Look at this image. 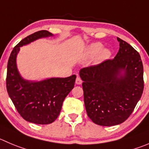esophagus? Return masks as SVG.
<instances>
[{
  "instance_id": "34e87169",
  "label": "esophagus",
  "mask_w": 149,
  "mask_h": 149,
  "mask_svg": "<svg viewBox=\"0 0 149 149\" xmlns=\"http://www.w3.org/2000/svg\"><path fill=\"white\" fill-rule=\"evenodd\" d=\"M75 83H76V84L80 85V84H82V83H83V80H81V78H80V77H77V78H76Z\"/></svg>"
}]
</instances>
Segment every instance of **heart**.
I'll return each mask as SVG.
<instances>
[{
  "instance_id": "obj_1",
  "label": "heart",
  "mask_w": 149,
  "mask_h": 149,
  "mask_svg": "<svg viewBox=\"0 0 149 149\" xmlns=\"http://www.w3.org/2000/svg\"><path fill=\"white\" fill-rule=\"evenodd\" d=\"M102 45L101 43L92 44L88 48V54L91 56H93L98 53V56H97L98 61H104L107 59L111 55V52L110 49L107 48H104V49H102Z\"/></svg>"
}]
</instances>
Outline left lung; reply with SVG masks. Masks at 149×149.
<instances>
[{
    "mask_svg": "<svg viewBox=\"0 0 149 149\" xmlns=\"http://www.w3.org/2000/svg\"><path fill=\"white\" fill-rule=\"evenodd\" d=\"M117 40L120 47L114 58L80 72L87 114L100 126L125 121L143 91V66L139 52L125 41Z\"/></svg>",
    "mask_w": 149,
    "mask_h": 149,
    "instance_id": "8db88e82",
    "label": "left lung"
}]
</instances>
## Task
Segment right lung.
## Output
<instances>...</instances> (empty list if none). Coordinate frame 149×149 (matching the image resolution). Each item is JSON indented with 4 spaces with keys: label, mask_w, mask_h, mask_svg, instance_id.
Masks as SVG:
<instances>
[{
    "label": "right lung",
    "mask_w": 149,
    "mask_h": 149,
    "mask_svg": "<svg viewBox=\"0 0 149 149\" xmlns=\"http://www.w3.org/2000/svg\"><path fill=\"white\" fill-rule=\"evenodd\" d=\"M52 36L49 31H37L21 40L11 52L7 65L6 89L19 114L27 121L48 124L58 118L62 104L74 86L76 75L66 78H50L29 82L19 75L16 56L20 47L42 37Z\"/></svg>",
    "instance_id": "right-lung-1"
}]
</instances>
